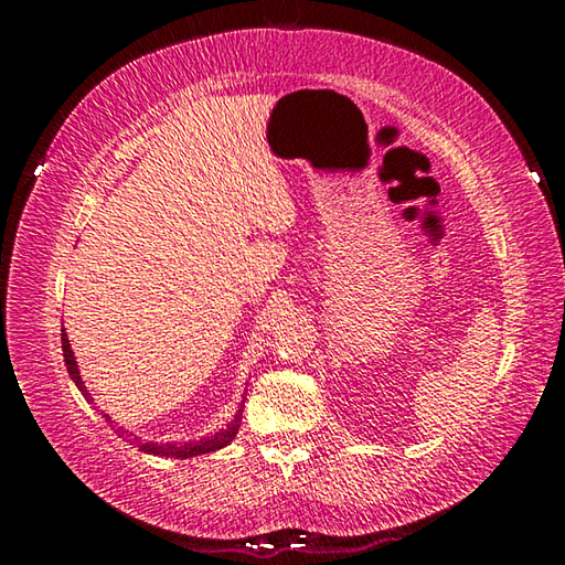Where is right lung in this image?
<instances>
[{
    "label": "right lung",
    "mask_w": 565,
    "mask_h": 565,
    "mask_svg": "<svg viewBox=\"0 0 565 565\" xmlns=\"http://www.w3.org/2000/svg\"><path fill=\"white\" fill-rule=\"evenodd\" d=\"M62 351H64L66 371H70V376H72V381L76 384V388H79L82 394H84V398L89 401L87 386H84V381H82V376H79V369H76L74 351H72V347H70V339H66V333H62ZM238 426H242V411H238L232 424H228L226 428H222V431H216L214 436L202 438V441L184 444V446H177V444H139V451L154 454V456H177V458H191V456L212 454V451H218V448H224L228 441H234ZM119 431H121V428H119ZM119 436H134V434L121 431ZM134 441H137V436H134Z\"/></svg>",
    "instance_id": "1"
}]
</instances>
